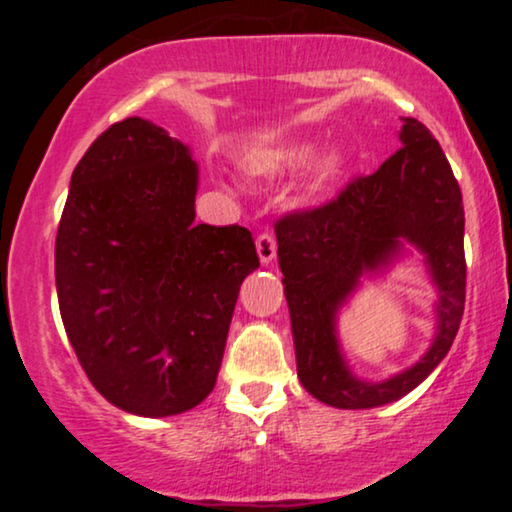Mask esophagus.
<instances>
[{
    "label": "esophagus",
    "instance_id": "1",
    "mask_svg": "<svg viewBox=\"0 0 512 512\" xmlns=\"http://www.w3.org/2000/svg\"><path fill=\"white\" fill-rule=\"evenodd\" d=\"M256 251H258V258H261L263 265H268L275 261L277 256V240L272 233H263L256 237Z\"/></svg>",
    "mask_w": 512,
    "mask_h": 512
}]
</instances>
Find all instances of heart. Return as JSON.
<instances>
[{
	"label": "heart",
	"instance_id": "b5f03b06",
	"mask_svg": "<svg viewBox=\"0 0 512 512\" xmlns=\"http://www.w3.org/2000/svg\"><path fill=\"white\" fill-rule=\"evenodd\" d=\"M314 153H317V144L314 142H293L286 144L282 149L263 153V156H256L251 160V170L258 174H265V177H277V174L284 172H296L303 170L312 163ZM317 177L321 181L335 179L338 174L345 170V156L340 151H328L317 160Z\"/></svg>",
	"mask_w": 512,
	"mask_h": 512
}]
</instances>
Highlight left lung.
Segmentation results:
<instances>
[{"label": "left lung", "instance_id": "left-lung-1", "mask_svg": "<svg viewBox=\"0 0 512 512\" xmlns=\"http://www.w3.org/2000/svg\"><path fill=\"white\" fill-rule=\"evenodd\" d=\"M401 149L338 200L284 216L275 226L298 380L342 410L394 403L450 352L466 300L464 205L443 149L415 118H401ZM417 250L437 289V333L423 359L380 383L353 375L337 335L339 310L363 278Z\"/></svg>", "mask_w": 512, "mask_h": 512}]
</instances>
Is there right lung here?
Here are the masks:
<instances>
[{
	"mask_svg": "<svg viewBox=\"0 0 512 512\" xmlns=\"http://www.w3.org/2000/svg\"><path fill=\"white\" fill-rule=\"evenodd\" d=\"M198 184L191 149L139 116L102 132L69 181L55 237L62 324L93 387L139 417L209 396L258 268L247 228L195 223Z\"/></svg>",
	"mask_w": 512,
	"mask_h": 512,
	"instance_id": "right-lung-1",
	"label": "right lung"
}]
</instances>
